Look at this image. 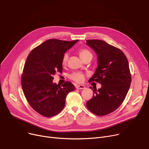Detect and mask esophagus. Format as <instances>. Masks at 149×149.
<instances>
[{
  "mask_svg": "<svg viewBox=\"0 0 149 149\" xmlns=\"http://www.w3.org/2000/svg\"><path fill=\"white\" fill-rule=\"evenodd\" d=\"M76 88L78 90H83L85 88V86L83 85H76Z\"/></svg>",
  "mask_w": 149,
  "mask_h": 149,
  "instance_id": "34e87169",
  "label": "esophagus"
}]
</instances>
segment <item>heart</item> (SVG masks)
Segmentation results:
<instances>
[{
    "label": "heart",
    "mask_w": 149,
    "mask_h": 149,
    "mask_svg": "<svg viewBox=\"0 0 149 149\" xmlns=\"http://www.w3.org/2000/svg\"><path fill=\"white\" fill-rule=\"evenodd\" d=\"M78 54L79 55V56L82 59V60H83L84 58H85L87 56H93L91 52L88 50H86V49H80L78 51ZM68 59V53H65L63 55V59H62L63 65H64L67 64ZM84 77H85V75L82 73L79 72H73L69 75V78L76 82H82L84 79Z\"/></svg>",
    "instance_id": "heart-1"
}]
</instances>
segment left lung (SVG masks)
<instances>
[{
	"mask_svg": "<svg viewBox=\"0 0 149 149\" xmlns=\"http://www.w3.org/2000/svg\"><path fill=\"white\" fill-rule=\"evenodd\" d=\"M86 45L97 54L98 63L89 82L102 85L100 88L93 90L94 94L86 107L95 115L106 116L121 105L129 91L131 75L128 61L120 49L103 40H88Z\"/></svg>",
	"mask_w": 149,
	"mask_h": 149,
	"instance_id": "8db88e82",
	"label": "left lung"
}]
</instances>
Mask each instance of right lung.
Wrapping results in <instances>:
<instances>
[{"label": "right lung", "mask_w": 149, "mask_h": 149, "mask_svg": "<svg viewBox=\"0 0 149 149\" xmlns=\"http://www.w3.org/2000/svg\"><path fill=\"white\" fill-rule=\"evenodd\" d=\"M78 41L48 40L26 59L21 80L23 91L31 107L43 116L57 115L65 107L67 95L74 90L68 81L61 86L54 84L53 76L63 72V56Z\"/></svg>", "instance_id": "1"}]
</instances>
